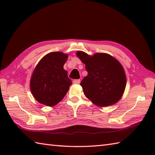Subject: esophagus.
Wrapping results in <instances>:
<instances>
[{"label":"esophagus","instance_id":"esophagus-1","mask_svg":"<svg viewBox=\"0 0 155 155\" xmlns=\"http://www.w3.org/2000/svg\"><path fill=\"white\" fill-rule=\"evenodd\" d=\"M81 83V80L80 79H75L73 81V83L74 84H79Z\"/></svg>","mask_w":155,"mask_h":155}]
</instances>
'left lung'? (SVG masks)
Segmentation results:
<instances>
[{
  "mask_svg": "<svg viewBox=\"0 0 155 155\" xmlns=\"http://www.w3.org/2000/svg\"><path fill=\"white\" fill-rule=\"evenodd\" d=\"M88 74L81 83L84 94L98 107L110 106L120 99L126 87V75L116 58L106 53L89 56L78 51Z\"/></svg>",
  "mask_w": 155,
  "mask_h": 155,
  "instance_id": "left-lung-1",
  "label": "left lung"
}]
</instances>
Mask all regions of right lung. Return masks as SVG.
Listing matches in <instances>:
<instances>
[{"instance_id":"1","label":"right lung","mask_w":155,"mask_h":155,"mask_svg":"<svg viewBox=\"0 0 155 155\" xmlns=\"http://www.w3.org/2000/svg\"><path fill=\"white\" fill-rule=\"evenodd\" d=\"M67 58V54L52 52L39 61L30 83L32 94L38 103L52 107L64 97L72 84L63 68Z\"/></svg>"}]
</instances>
